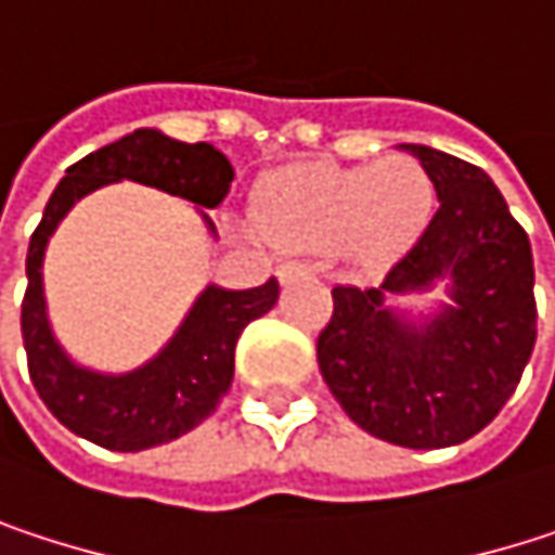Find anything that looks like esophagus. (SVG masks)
<instances>
[{
    "label": "esophagus",
    "instance_id": "1",
    "mask_svg": "<svg viewBox=\"0 0 555 555\" xmlns=\"http://www.w3.org/2000/svg\"><path fill=\"white\" fill-rule=\"evenodd\" d=\"M311 273H314V267H311V263H301V260H285V263L279 267V279H282V282L311 276Z\"/></svg>",
    "mask_w": 555,
    "mask_h": 555
}]
</instances>
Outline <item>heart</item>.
Masks as SVG:
<instances>
[{"instance_id":"1","label":"heart","mask_w":555,"mask_h":555,"mask_svg":"<svg viewBox=\"0 0 555 555\" xmlns=\"http://www.w3.org/2000/svg\"><path fill=\"white\" fill-rule=\"evenodd\" d=\"M434 211L430 169L398 154L370 167L282 169L260 189L254 218L276 247H347L363 260H388L427 231Z\"/></svg>"}]
</instances>
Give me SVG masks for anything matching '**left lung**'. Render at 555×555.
Listing matches in <instances>:
<instances>
[{
	"instance_id": "8db88e82",
	"label": "left lung",
	"mask_w": 555,
	"mask_h": 555,
	"mask_svg": "<svg viewBox=\"0 0 555 555\" xmlns=\"http://www.w3.org/2000/svg\"><path fill=\"white\" fill-rule=\"evenodd\" d=\"M437 182L440 208L379 285H337L318 337L327 388L366 434L440 450L476 437L514 395L537 340L533 254L495 182L434 147L404 144ZM451 282V305L424 325L385 308L388 294Z\"/></svg>"
}]
</instances>
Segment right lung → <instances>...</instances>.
Listing matches in <instances>:
<instances>
[{
	"mask_svg": "<svg viewBox=\"0 0 555 555\" xmlns=\"http://www.w3.org/2000/svg\"><path fill=\"white\" fill-rule=\"evenodd\" d=\"M121 179L164 189L202 208H218L231 189L234 169L211 144H182L154 128H141L66 169L31 234L25 260L28 288L22 301V340L31 383L51 414L73 434L105 450L138 453L182 437L218 408L234 379L237 337L254 318L276 305L279 282L270 279L244 292L208 285L167 347L134 373L105 376L76 366L48 324L41 279L44 247L73 202ZM202 218L215 234L208 215Z\"/></svg>",
	"mask_w": 555,
	"mask_h": 555,
	"instance_id": "1",
	"label": "right lung"
}]
</instances>
